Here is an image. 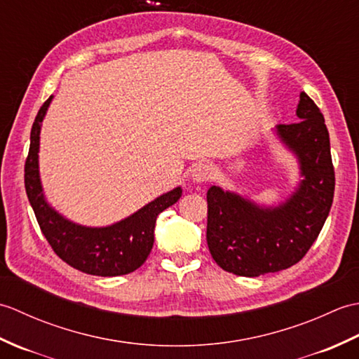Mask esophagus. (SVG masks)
Instances as JSON below:
<instances>
[{"label": "esophagus", "mask_w": 359, "mask_h": 359, "mask_svg": "<svg viewBox=\"0 0 359 359\" xmlns=\"http://www.w3.org/2000/svg\"><path fill=\"white\" fill-rule=\"evenodd\" d=\"M211 166L208 163H196L191 170V179L196 184H203L211 179Z\"/></svg>", "instance_id": "1"}]
</instances>
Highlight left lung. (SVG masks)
<instances>
[{"label": "left lung", "mask_w": 359, "mask_h": 359, "mask_svg": "<svg viewBox=\"0 0 359 359\" xmlns=\"http://www.w3.org/2000/svg\"><path fill=\"white\" fill-rule=\"evenodd\" d=\"M292 125L278 135L301 165L296 193L279 207H259L239 194L211 187L207 193V242L216 264L238 276L256 278L290 269L306 256L321 233L334 193L330 139L324 116L301 93Z\"/></svg>", "instance_id": "8db88e82"}]
</instances>
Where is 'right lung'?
<instances>
[{
  "mask_svg": "<svg viewBox=\"0 0 359 359\" xmlns=\"http://www.w3.org/2000/svg\"><path fill=\"white\" fill-rule=\"evenodd\" d=\"M50 100L52 95L36 114L25 165V187L38 225L55 255L74 269L94 276H120L131 273L147 261L154 245L156 219L180 199L182 188H174L144 205L133 216L109 226H81L60 216L44 201L38 174L40 129Z\"/></svg>",
  "mask_w": 359,
  "mask_h": 359,
  "instance_id": "1",
  "label": "right lung"
}]
</instances>
